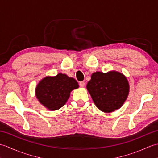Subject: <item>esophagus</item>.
<instances>
[{
  "instance_id": "obj_1",
  "label": "esophagus",
  "mask_w": 158,
  "mask_h": 158,
  "mask_svg": "<svg viewBox=\"0 0 158 158\" xmlns=\"http://www.w3.org/2000/svg\"><path fill=\"white\" fill-rule=\"evenodd\" d=\"M79 85H80V87H81V88H83V87H84L85 82L84 81H81V82L79 83Z\"/></svg>"
}]
</instances>
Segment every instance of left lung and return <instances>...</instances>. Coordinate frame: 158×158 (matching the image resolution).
Here are the masks:
<instances>
[{
	"label": "left lung",
	"mask_w": 158,
	"mask_h": 158,
	"mask_svg": "<svg viewBox=\"0 0 158 158\" xmlns=\"http://www.w3.org/2000/svg\"><path fill=\"white\" fill-rule=\"evenodd\" d=\"M87 89L96 106L103 112H112L123 105L129 93V84L122 73H94Z\"/></svg>",
	"instance_id": "1"
}]
</instances>
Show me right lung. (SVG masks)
<instances>
[{"instance_id":"add662e5","label":"right lung","mask_w":158,"mask_h":158,"mask_svg":"<svg viewBox=\"0 0 158 158\" xmlns=\"http://www.w3.org/2000/svg\"><path fill=\"white\" fill-rule=\"evenodd\" d=\"M78 88L79 84L75 79L59 73L55 77L43 79L36 86V96L46 108L56 110L65 105L70 92Z\"/></svg>"}]
</instances>
